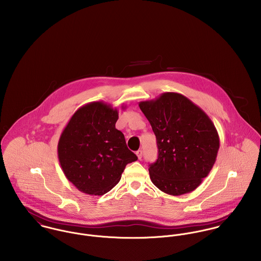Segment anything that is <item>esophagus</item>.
Instances as JSON below:
<instances>
[{
  "label": "esophagus",
  "instance_id": "1",
  "mask_svg": "<svg viewBox=\"0 0 261 261\" xmlns=\"http://www.w3.org/2000/svg\"><path fill=\"white\" fill-rule=\"evenodd\" d=\"M137 155H138V158H139V160H141L142 159V156H143V151L141 150V149H139L137 152Z\"/></svg>",
  "mask_w": 261,
  "mask_h": 261
}]
</instances>
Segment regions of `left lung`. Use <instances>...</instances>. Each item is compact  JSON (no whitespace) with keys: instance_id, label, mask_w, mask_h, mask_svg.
<instances>
[{"instance_id":"8db88e82","label":"left lung","mask_w":261,"mask_h":261,"mask_svg":"<svg viewBox=\"0 0 261 261\" xmlns=\"http://www.w3.org/2000/svg\"><path fill=\"white\" fill-rule=\"evenodd\" d=\"M139 107L156 138L158 160L149 168L152 184L172 196L194 191L216 162L220 141L214 123L177 92L162 93Z\"/></svg>"}]
</instances>
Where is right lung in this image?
Listing matches in <instances>:
<instances>
[{
  "instance_id": "obj_1",
  "label": "right lung",
  "mask_w": 261,
  "mask_h": 261,
  "mask_svg": "<svg viewBox=\"0 0 261 261\" xmlns=\"http://www.w3.org/2000/svg\"><path fill=\"white\" fill-rule=\"evenodd\" d=\"M124 109V107H121ZM117 109L103 101L79 108L64 127L57 152L61 169L80 192L103 195L115 186L128 163L138 156L115 128Z\"/></svg>"
}]
</instances>
